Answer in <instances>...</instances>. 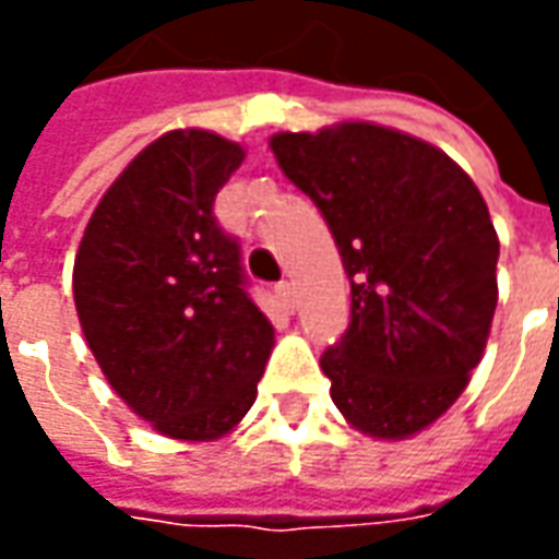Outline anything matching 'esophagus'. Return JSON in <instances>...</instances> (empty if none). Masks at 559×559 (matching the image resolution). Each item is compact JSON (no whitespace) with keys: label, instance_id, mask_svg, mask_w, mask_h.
Listing matches in <instances>:
<instances>
[{"label":"esophagus","instance_id":"esophagus-1","mask_svg":"<svg viewBox=\"0 0 559 559\" xmlns=\"http://www.w3.org/2000/svg\"><path fill=\"white\" fill-rule=\"evenodd\" d=\"M275 296H278V302L287 308V311H293L296 308V290H293L290 281H281L278 287H275Z\"/></svg>","mask_w":559,"mask_h":559}]
</instances>
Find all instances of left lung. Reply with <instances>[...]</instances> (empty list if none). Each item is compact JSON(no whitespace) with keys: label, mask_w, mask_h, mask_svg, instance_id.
Wrapping results in <instances>:
<instances>
[{"label":"left lung","mask_w":559,"mask_h":559,"mask_svg":"<svg viewBox=\"0 0 559 559\" xmlns=\"http://www.w3.org/2000/svg\"><path fill=\"white\" fill-rule=\"evenodd\" d=\"M269 146L350 278V326L320 359L335 407L377 440L419 433L464 392L491 332L500 242L479 188L437 146L371 122Z\"/></svg>","instance_id":"1"}]
</instances>
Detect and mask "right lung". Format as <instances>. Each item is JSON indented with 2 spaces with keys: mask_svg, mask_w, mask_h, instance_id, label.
<instances>
[{
  "mask_svg": "<svg viewBox=\"0 0 559 559\" xmlns=\"http://www.w3.org/2000/svg\"><path fill=\"white\" fill-rule=\"evenodd\" d=\"M212 131H167L92 212L74 305L107 383L173 440H218L257 399L275 329L248 296L215 194L242 164Z\"/></svg>",
  "mask_w": 559,
  "mask_h": 559,
  "instance_id": "1",
  "label": "right lung"
}]
</instances>
